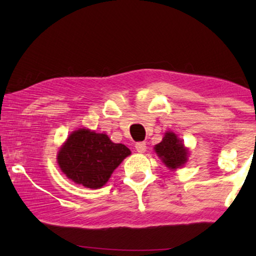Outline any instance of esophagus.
Wrapping results in <instances>:
<instances>
[{
	"instance_id": "34e87169",
	"label": "esophagus",
	"mask_w": 256,
	"mask_h": 256,
	"mask_svg": "<svg viewBox=\"0 0 256 256\" xmlns=\"http://www.w3.org/2000/svg\"><path fill=\"white\" fill-rule=\"evenodd\" d=\"M136 149L138 152L144 154V151L146 150V142H138V144H136Z\"/></svg>"
}]
</instances>
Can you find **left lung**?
<instances>
[{"mask_svg":"<svg viewBox=\"0 0 256 256\" xmlns=\"http://www.w3.org/2000/svg\"><path fill=\"white\" fill-rule=\"evenodd\" d=\"M154 151L166 167L172 170L183 167L188 162V148H185L183 141L180 140L175 133L170 131L164 133L160 144L154 146Z\"/></svg>","mask_w":256,"mask_h":256,"instance_id":"1","label":"left lung"}]
</instances>
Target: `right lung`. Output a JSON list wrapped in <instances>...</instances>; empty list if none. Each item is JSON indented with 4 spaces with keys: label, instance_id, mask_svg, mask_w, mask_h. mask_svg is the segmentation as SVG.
I'll return each instance as SVG.
<instances>
[{
    "label": "right lung",
    "instance_id": "1",
    "mask_svg": "<svg viewBox=\"0 0 256 256\" xmlns=\"http://www.w3.org/2000/svg\"><path fill=\"white\" fill-rule=\"evenodd\" d=\"M131 151L114 144L108 136L79 128L68 136L58 154V164L68 180L97 190L105 185L112 172Z\"/></svg>",
    "mask_w": 256,
    "mask_h": 256
}]
</instances>
